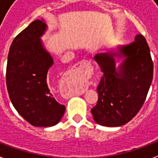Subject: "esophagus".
<instances>
[{"instance_id":"obj_1","label":"esophagus","mask_w":158,"mask_h":158,"mask_svg":"<svg viewBox=\"0 0 158 158\" xmlns=\"http://www.w3.org/2000/svg\"><path fill=\"white\" fill-rule=\"evenodd\" d=\"M91 64L88 60H81L74 66L71 71L67 74L65 83L69 86H74V84L79 83L80 80L84 79L86 75V70L91 69Z\"/></svg>"}]
</instances>
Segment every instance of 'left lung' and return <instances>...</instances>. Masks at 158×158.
I'll return each mask as SVG.
<instances>
[{"instance_id": "left-lung-1", "label": "left lung", "mask_w": 158, "mask_h": 158, "mask_svg": "<svg viewBox=\"0 0 158 158\" xmlns=\"http://www.w3.org/2000/svg\"><path fill=\"white\" fill-rule=\"evenodd\" d=\"M124 58L116 70L114 56ZM94 60L103 76L97 88L98 100L91 109L98 125L117 127L132 120L144 103L153 76V62L147 41L138 34L135 42L118 52L98 54Z\"/></svg>"}]
</instances>
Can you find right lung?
<instances>
[{
  "label": "right lung",
  "mask_w": 158,
  "mask_h": 158,
  "mask_svg": "<svg viewBox=\"0 0 158 158\" xmlns=\"http://www.w3.org/2000/svg\"><path fill=\"white\" fill-rule=\"evenodd\" d=\"M46 28L43 20L37 19L19 33L11 43L6 66L11 102L19 114L36 127L56 125L65 110L47 83L53 60L40 39Z\"/></svg>",
  "instance_id": "obj_1"
}]
</instances>
